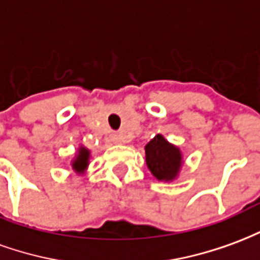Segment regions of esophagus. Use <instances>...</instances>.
Here are the masks:
<instances>
[{"label":"esophagus","instance_id":"1","mask_svg":"<svg viewBox=\"0 0 260 260\" xmlns=\"http://www.w3.org/2000/svg\"><path fill=\"white\" fill-rule=\"evenodd\" d=\"M111 141L114 142V143H124L125 142V136L121 135V134H114L113 136H111Z\"/></svg>","mask_w":260,"mask_h":260}]
</instances>
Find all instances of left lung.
I'll return each mask as SVG.
<instances>
[{
    "label": "left lung",
    "mask_w": 260,
    "mask_h": 260,
    "mask_svg": "<svg viewBox=\"0 0 260 260\" xmlns=\"http://www.w3.org/2000/svg\"><path fill=\"white\" fill-rule=\"evenodd\" d=\"M146 166L158 181H174L182 167V153L163 135H156L145 146Z\"/></svg>",
    "instance_id": "1"
}]
</instances>
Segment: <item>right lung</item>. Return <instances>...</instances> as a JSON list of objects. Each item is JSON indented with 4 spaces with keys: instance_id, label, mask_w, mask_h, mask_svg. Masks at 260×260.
<instances>
[{
    "instance_id": "obj_1",
    "label": "right lung",
    "mask_w": 260,
    "mask_h": 260,
    "mask_svg": "<svg viewBox=\"0 0 260 260\" xmlns=\"http://www.w3.org/2000/svg\"><path fill=\"white\" fill-rule=\"evenodd\" d=\"M89 158H90V150L89 149H86V147L80 146L78 149V153H76V156L72 160V170H75L76 173H79V174H83L85 173V170L87 169V166H89Z\"/></svg>"
}]
</instances>
